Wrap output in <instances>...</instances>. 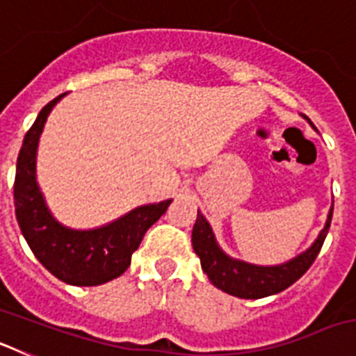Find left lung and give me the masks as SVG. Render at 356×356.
I'll return each instance as SVG.
<instances>
[{
  "instance_id": "1",
  "label": "left lung",
  "mask_w": 356,
  "mask_h": 356,
  "mask_svg": "<svg viewBox=\"0 0 356 356\" xmlns=\"http://www.w3.org/2000/svg\"><path fill=\"white\" fill-rule=\"evenodd\" d=\"M303 118L314 128L312 121L307 115ZM332 216L333 203L330 207L325 228L321 229L317 238L312 242V246L301 251L300 254H296L294 259L284 264H276V266H259V264L229 257L219 246L212 226L200 210H197L196 225L193 228V248L201 260V269L205 271V275L217 289H221L222 292L235 296V298H242V300H259V298L285 291L308 271V267L312 266L323 248V242L330 229V222H332Z\"/></svg>"
}]
</instances>
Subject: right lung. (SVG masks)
<instances>
[{
    "instance_id": "1",
    "label": "right lung",
    "mask_w": 356,
    "mask_h": 356,
    "mask_svg": "<svg viewBox=\"0 0 356 356\" xmlns=\"http://www.w3.org/2000/svg\"><path fill=\"white\" fill-rule=\"evenodd\" d=\"M64 96L44 106L24 135L15 168V217L30 250L53 276L69 285L92 287L127 271L147 228L159 221L172 200L140 205L90 229L69 228L56 221L37 181V147L44 122Z\"/></svg>"
}]
</instances>
